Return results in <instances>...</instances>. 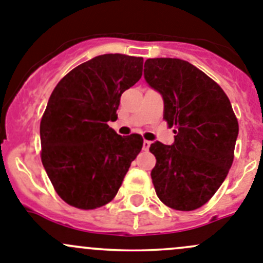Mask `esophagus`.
<instances>
[{
  "instance_id": "esophagus-1",
  "label": "esophagus",
  "mask_w": 263,
  "mask_h": 263,
  "mask_svg": "<svg viewBox=\"0 0 263 263\" xmlns=\"http://www.w3.org/2000/svg\"><path fill=\"white\" fill-rule=\"evenodd\" d=\"M151 147V142L149 140H143V149L144 151H148Z\"/></svg>"
}]
</instances>
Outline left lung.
I'll list each match as a JSON object with an SVG mask.
<instances>
[{"mask_svg": "<svg viewBox=\"0 0 263 263\" xmlns=\"http://www.w3.org/2000/svg\"><path fill=\"white\" fill-rule=\"evenodd\" d=\"M144 79L163 100V119L175 126L171 145L151 144L156 194L178 211H193L211 199L234 160L239 125L216 82L180 59H148Z\"/></svg>", "mask_w": 263, "mask_h": 263, "instance_id": "8db88e82", "label": "left lung"}]
</instances>
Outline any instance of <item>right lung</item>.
<instances>
[{
	"mask_svg": "<svg viewBox=\"0 0 263 263\" xmlns=\"http://www.w3.org/2000/svg\"><path fill=\"white\" fill-rule=\"evenodd\" d=\"M142 57L107 53L65 75L41 120V158L56 193L72 207L95 210L114 199L143 145L107 125L120 97L142 77Z\"/></svg>",
	"mask_w": 263,
	"mask_h": 263,
	"instance_id": "right-lung-1",
	"label": "right lung"
}]
</instances>
